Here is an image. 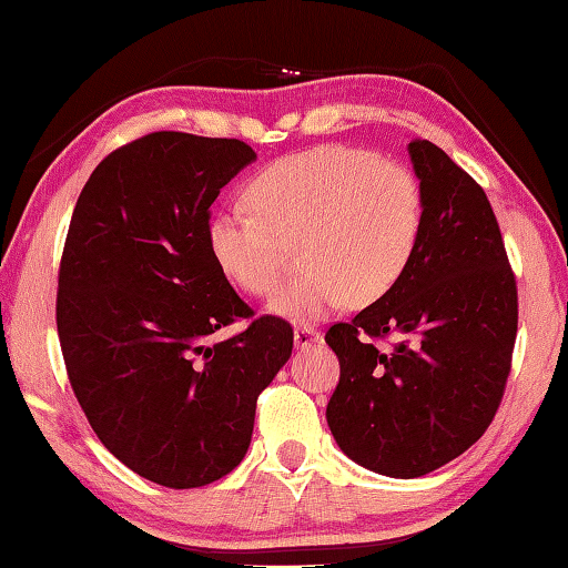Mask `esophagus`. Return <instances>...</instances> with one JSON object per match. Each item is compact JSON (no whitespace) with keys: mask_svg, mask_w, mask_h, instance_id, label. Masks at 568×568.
<instances>
[{"mask_svg":"<svg viewBox=\"0 0 568 568\" xmlns=\"http://www.w3.org/2000/svg\"><path fill=\"white\" fill-rule=\"evenodd\" d=\"M293 338H295L297 348H307V345H313V343L321 341V333L315 331V328H307V325H297L295 333H293Z\"/></svg>","mask_w":568,"mask_h":568,"instance_id":"esophagus-1","label":"esophagus"}]
</instances>
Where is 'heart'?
Returning a JSON list of instances; mask_svg holds the SVG:
<instances>
[{
	"mask_svg": "<svg viewBox=\"0 0 568 568\" xmlns=\"http://www.w3.org/2000/svg\"><path fill=\"white\" fill-rule=\"evenodd\" d=\"M245 197L253 213L233 210L210 223V253L237 287L273 295L301 247L307 271L271 305L293 323L321 321L351 301H381L420 243L416 172L363 148L321 145L277 160Z\"/></svg>",
	"mask_w": 568,
	"mask_h": 568,
	"instance_id": "obj_1",
	"label": "heart"
}]
</instances>
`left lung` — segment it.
<instances>
[{
    "label": "left lung",
    "instance_id": "left-lung-1",
    "mask_svg": "<svg viewBox=\"0 0 568 568\" xmlns=\"http://www.w3.org/2000/svg\"><path fill=\"white\" fill-rule=\"evenodd\" d=\"M423 190V233L406 275L325 333L341 381L325 408L355 464L418 478L458 458L491 426L511 373L516 281L478 182L428 140L408 142ZM393 332L390 352L372 343Z\"/></svg>",
    "mask_w": 568,
    "mask_h": 568
}]
</instances>
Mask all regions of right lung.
<instances>
[{
    "mask_svg": "<svg viewBox=\"0 0 568 568\" xmlns=\"http://www.w3.org/2000/svg\"><path fill=\"white\" fill-rule=\"evenodd\" d=\"M240 140L152 132L104 158L64 240L57 333L72 390L110 454L168 488L245 458L257 396L293 353L291 323L253 318L210 253V205L255 162Z\"/></svg>",
    "mask_w": 568,
    "mask_h": 568,
    "instance_id": "right-lung-1",
    "label": "right lung"
}]
</instances>
